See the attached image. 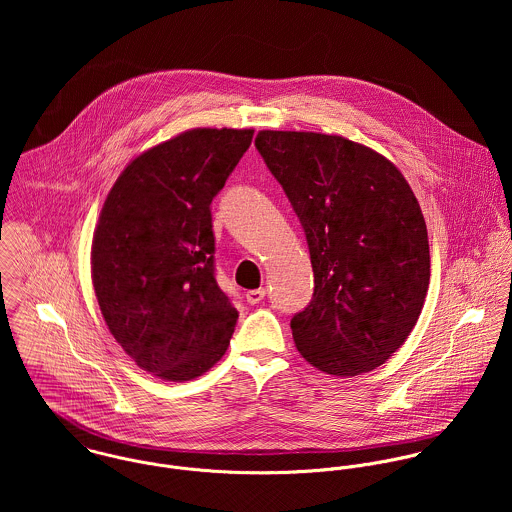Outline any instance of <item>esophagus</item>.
I'll list each match as a JSON object with an SVG mask.
<instances>
[{"instance_id": "34e87169", "label": "esophagus", "mask_w": 512, "mask_h": 512, "mask_svg": "<svg viewBox=\"0 0 512 512\" xmlns=\"http://www.w3.org/2000/svg\"><path fill=\"white\" fill-rule=\"evenodd\" d=\"M264 297H266V290H264V288L248 290V292H246V301H248V303H252V305H254V303H260Z\"/></svg>"}]
</instances>
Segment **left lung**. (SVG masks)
Segmentation results:
<instances>
[{
    "instance_id": "left-lung-1",
    "label": "left lung",
    "mask_w": 512,
    "mask_h": 512,
    "mask_svg": "<svg viewBox=\"0 0 512 512\" xmlns=\"http://www.w3.org/2000/svg\"><path fill=\"white\" fill-rule=\"evenodd\" d=\"M256 149L303 226L313 299L292 319L309 365L357 376L412 333L430 286L420 203L398 167L341 136L262 130Z\"/></svg>"
}]
</instances>
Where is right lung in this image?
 <instances>
[{
    "label": "right lung",
    "instance_id": "1",
    "mask_svg": "<svg viewBox=\"0 0 512 512\" xmlns=\"http://www.w3.org/2000/svg\"><path fill=\"white\" fill-rule=\"evenodd\" d=\"M254 130L195 128L132 159L92 240L102 317L136 365L161 380L201 376L226 353L238 311L215 278L211 203Z\"/></svg>",
    "mask_w": 512,
    "mask_h": 512
}]
</instances>
